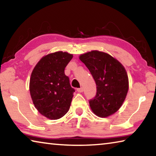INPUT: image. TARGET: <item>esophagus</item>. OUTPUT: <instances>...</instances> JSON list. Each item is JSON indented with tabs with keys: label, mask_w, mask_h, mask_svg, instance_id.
Listing matches in <instances>:
<instances>
[{
	"label": "esophagus",
	"mask_w": 156,
	"mask_h": 156,
	"mask_svg": "<svg viewBox=\"0 0 156 156\" xmlns=\"http://www.w3.org/2000/svg\"><path fill=\"white\" fill-rule=\"evenodd\" d=\"M77 91L78 92V93H82V92L83 91V87H80V88L77 89Z\"/></svg>",
	"instance_id": "34e87169"
}]
</instances>
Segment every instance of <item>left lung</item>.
Here are the masks:
<instances>
[{
  "label": "left lung",
  "instance_id": "8db88e82",
  "mask_svg": "<svg viewBox=\"0 0 156 156\" xmlns=\"http://www.w3.org/2000/svg\"><path fill=\"white\" fill-rule=\"evenodd\" d=\"M79 58L88 68L97 92L89 105L99 117H108L120 109L127 94V73L121 63L107 53L97 50L81 54Z\"/></svg>",
  "mask_w": 156,
  "mask_h": 156
}]
</instances>
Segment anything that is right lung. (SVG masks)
I'll use <instances>...</instances> for the list:
<instances>
[{"instance_id":"1","label":"right lung","mask_w":156,"mask_h":156,"mask_svg":"<svg viewBox=\"0 0 156 156\" xmlns=\"http://www.w3.org/2000/svg\"><path fill=\"white\" fill-rule=\"evenodd\" d=\"M73 55L56 51L43 56L31 74L30 91L38 112L50 120L64 116L69 109L75 91L65 68Z\"/></svg>"}]
</instances>
